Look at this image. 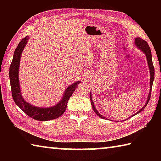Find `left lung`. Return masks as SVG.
I'll list each match as a JSON object with an SVG mask.
<instances>
[{
  "label": "left lung",
  "mask_w": 161,
  "mask_h": 161,
  "mask_svg": "<svg viewBox=\"0 0 161 161\" xmlns=\"http://www.w3.org/2000/svg\"><path fill=\"white\" fill-rule=\"evenodd\" d=\"M135 44L136 45V47L138 48H139L140 50L143 52V53L146 54V59H147V62H148V67H149V69H150V92H149V94H148V99H147L146 101V104L143 106V107H142L141 110H139L138 111L137 113H136L135 114H133L132 115V116L136 115V114L140 113L141 111H142L145 107H146V105L148 104V103L150 100V98H151V89H152V86H153V80H154V76H155V70H154V67H153V62H152V55H151V49L149 47V45L148 43H147L146 41L145 40H143V39H141L140 37H137L135 39ZM90 100H91V103H92V107L93 108V110L94 111V112L96 113V114H97L98 116L101 117V118L102 119H106L105 117H103V116L101 115V114L98 112L97 108H95L94 107V102H93V100H92V95L90 94Z\"/></svg>",
  "instance_id": "left-lung-1"
}]
</instances>
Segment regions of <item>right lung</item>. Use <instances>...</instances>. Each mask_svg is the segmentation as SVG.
<instances>
[{
    "label": "right lung",
    "mask_w": 161,
    "mask_h": 161,
    "mask_svg": "<svg viewBox=\"0 0 161 161\" xmlns=\"http://www.w3.org/2000/svg\"><path fill=\"white\" fill-rule=\"evenodd\" d=\"M28 38L29 37L28 36H26L18 44V47H16L14 52L13 60L10 66L9 77L13 99L19 108L22 109V111H23L27 115L33 119L41 121L55 119L58 118L59 116H60L66 110L68 100L72 95L73 92H75L76 86L78 85L79 83H80V81H76L74 84H71L68 86L66 90L64 91V94L62 95L63 97L61 99L60 102H58L56 105L53 106V107L47 108L37 107L27 102L23 99L21 94L18 72L21 54L23 53V49L25 47L27 42H28Z\"/></svg>",
    "instance_id": "obj_1"
}]
</instances>
